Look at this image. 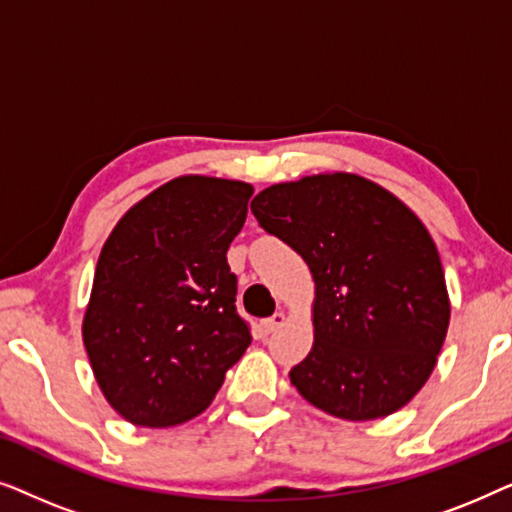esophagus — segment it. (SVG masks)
Masks as SVG:
<instances>
[{
    "label": "esophagus",
    "instance_id": "esophagus-1",
    "mask_svg": "<svg viewBox=\"0 0 512 512\" xmlns=\"http://www.w3.org/2000/svg\"><path fill=\"white\" fill-rule=\"evenodd\" d=\"M284 321H286L284 312H275V314H272V317L263 319V331H265V333H272V331H277V328L282 326Z\"/></svg>",
    "mask_w": 512,
    "mask_h": 512
}]
</instances>
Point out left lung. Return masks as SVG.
<instances>
[{
    "mask_svg": "<svg viewBox=\"0 0 512 512\" xmlns=\"http://www.w3.org/2000/svg\"><path fill=\"white\" fill-rule=\"evenodd\" d=\"M251 212L303 256L317 286L314 345L291 368L293 387L349 422L403 408L429 380L450 324L443 265L422 221L342 172L265 188Z\"/></svg>",
    "mask_w": 512,
    "mask_h": 512,
    "instance_id": "left-lung-1",
    "label": "left lung"
}]
</instances>
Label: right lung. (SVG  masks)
Here are the masks:
<instances>
[{"label": "right lung", "mask_w": 512, "mask_h": 512, "mask_svg": "<svg viewBox=\"0 0 512 512\" xmlns=\"http://www.w3.org/2000/svg\"><path fill=\"white\" fill-rule=\"evenodd\" d=\"M251 193L242 181L172 179L104 242L83 345L102 394L128 422L172 426L195 417L251 345L226 258Z\"/></svg>", "instance_id": "add662e5"}]
</instances>
